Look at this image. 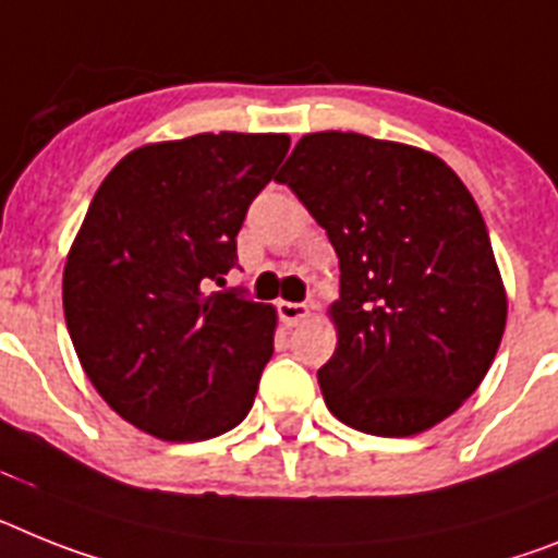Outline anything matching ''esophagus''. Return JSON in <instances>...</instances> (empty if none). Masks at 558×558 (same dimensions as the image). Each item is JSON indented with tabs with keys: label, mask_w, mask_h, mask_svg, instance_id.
I'll list each match as a JSON object with an SVG mask.
<instances>
[{
	"label": "esophagus",
	"mask_w": 558,
	"mask_h": 558,
	"mask_svg": "<svg viewBox=\"0 0 558 558\" xmlns=\"http://www.w3.org/2000/svg\"><path fill=\"white\" fill-rule=\"evenodd\" d=\"M278 315H280V320L287 323V326H298V323H303L308 315H312V308H308L306 303L280 301L278 303Z\"/></svg>",
	"instance_id": "1"
}]
</instances>
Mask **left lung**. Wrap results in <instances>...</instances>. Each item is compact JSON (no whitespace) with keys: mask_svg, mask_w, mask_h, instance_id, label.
<instances>
[{"mask_svg":"<svg viewBox=\"0 0 558 558\" xmlns=\"http://www.w3.org/2000/svg\"><path fill=\"white\" fill-rule=\"evenodd\" d=\"M340 260L326 409L374 437H414L485 380L508 294L474 195L428 149L308 133L278 175Z\"/></svg>","mask_w":558,"mask_h":558,"instance_id":"left-lung-1","label":"left lung"}]
</instances>
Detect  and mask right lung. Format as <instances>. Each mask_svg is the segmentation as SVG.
Returning <instances> with one entry per match:
<instances>
[{"label": "right lung", "instance_id": "add662e5", "mask_svg": "<svg viewBox=\"0 0 558 558\" xmlns=\"http://www.w3.org/2000/svg\"><path fill=\"white\" fill-rule=\"evenodd\" d=\"M287 149V133L144 144L93 195L64 260V320L101 400L149 437L198 442L250 414L278 312L213 287Z\"/></svg>", "mask_w": 558, "mask_h": 558}]
</instances>
